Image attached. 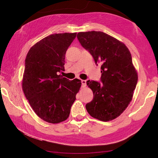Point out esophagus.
Instances as JSON below:
<instances>
[{
    "label": "esophagus",
    "instance_id": "esophagus-1",
    "mask_svg": "<svg viewBox=\"0 0 158 158\" xmlns=\"http://www.w3.org/2000/svg\"><path fill=\"white\" fill-rule=\"evenodd\" d=\"M81 82H82V88H85V86H86V81L82 80V81H81Z\"/></svg>",
    "mask_w": 158,
    "mask_h": 158
}]
</instances>
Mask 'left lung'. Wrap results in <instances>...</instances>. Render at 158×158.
Returning a JSON list of instances; mask_svg holds the SVG:
<instances>
[{"instance_id": "obj_1", "label": "left lung", "mask_w": 158, "mask_h": 158, "mask_svg": "<svg viewBox=\"0 0 158 158\" xmlns=\"http://www.w3.org/2000/svg\"><path fill=\"white\" fill-rule=\"evenodd\" d=\"M77 38L84 49L101 63L102 84L87 81L93 100L85 105L92 117L109 121L120 116L132 101L138 74L127 47L102 31L79 32Z\"/></svg>"}]
</instances>
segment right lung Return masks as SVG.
<instances>
[{
  "label": "right lung",
  "mask_w": 158,
  "mask_h": 158,
  "mask_svg": "<svg viewBox=\"0 0 158 158\" xmlns=\"http://www.w3.org/2000/svg\"><path fill=\"white\" fill-rule=\"evenodd\" d=\"M76 33H55L33 45L25 60L22 89L37 115L52 124L68 118L81 80L58 75L64 70L66 51Z\"/></svg>",
  "instance_id": "add662e5"
}]
</instances>
